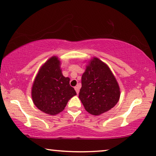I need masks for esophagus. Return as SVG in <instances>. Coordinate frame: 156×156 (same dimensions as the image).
I'll list each match as a JSON object with an SVG mask.
<instances>
[{
  "mask_svg": "<svg viewBox=\"0 0 156 156\" xmlns=\"http://www.w3.org/2000/svg\"><path fill=\"white\" fill-rule=\"evenodd\" d=\"M74 89H75L76 94H79V92H80V86L75 87H74Z\"/></svg>",
  "mask_w": 156,
  "mask_h": 156,
  "instance_id": "obj_1",
  "label": "esophagus"
}]
</instances>
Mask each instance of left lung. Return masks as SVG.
I'll use <instances>...</instances> for the list:
<instances>
[{
	"label": "left lung",
	"mask_w": 156,
	"mask_h": 156,
	"mask_svg": "<svg viewBox=\"0 0 156 156\" xmlns=\"http://www.w3.org/2000/svg\"><path fill=\"white\" fill-rule=\"evenodd\" d=\"M119 97L120 89L114 74L106 64L94 57L82 76L79 98L85 109L99 116L114 107Z\"/></svg>",
	"instance_id": "obj_1"
}]
</instances>
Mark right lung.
I'll return each mask as SVG.
<instances>
[{
	"instance_id": "1",
	"label": "right lung",
	"mask_w": 156,
	"mask_h": 156,
	"mask_svg": "<svg viewBox=\"0 0 156 156\" xmlns=\"http://www.w3.org/2000/svg\"><path fill=\"white\" fill-rule=\"evenodd\" d=\"M69 78L65 77L57 57L49 59L40 68L32 88L35 105L42 112L56 115L65 109L69 100L76 94L69 84Z\"/></svg>"
}]
</instances>
